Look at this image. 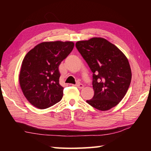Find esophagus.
<instances>
[{"label":"esophagus","mask_w":151,"mask_h":151,"mask_svg":"<svg viewBox=\"0 0 151 151\" xmlns=\"http://www.w3.org/2000/svg\"><path fill=\"white\" fill-rule=\"evenodd\" d=\"M75 86H76V87H77V88H80V89L83 88L84 87V85H83V84H81V83H77V84H76V85H75Z\"/></svg>","instance_id":"esophagus-1"}]
</instances>
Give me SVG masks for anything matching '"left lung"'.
I'll use <instances>...</instances> for the list:
<instances>
[{
    "instance_id": "1",
    "label": "left lung",
    "mask_w": 151,
    "mask_h": 151,
    "mask_svg": "<svg viewBox=\"0 0 151 151\" xmlns=\"http://www.w3.org/2000/svg\"><path fill=\"white\" fill-rule=\"evenodd\" d=\"M76 47L93 73L94 96L86 103L103 111L117 105L131 81V69L126 56L103 38L78 41Z\"/></svg>"
}]
</instances>
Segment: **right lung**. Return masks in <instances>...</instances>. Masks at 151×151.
<instances>
[{
  "label": "right lung",
  "mask_w": 151,
  "mask_h": 151,
  "mask_svg": "<svg viewBox=\"0 0 151 151\" xmlns=\"http://www.w3.org/2000/svg\"><path fill=\"white\" fill-rule=\"evenodd\" d=\"M70 41L44 42L30 50L22 60L19 83L29 103L40 109L60 101L63 89L59 84L61 62L73 50Z\"/></svg>",
  "instance_id": "right-lung-1"
}]
</instances>
